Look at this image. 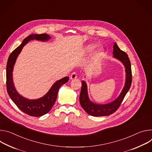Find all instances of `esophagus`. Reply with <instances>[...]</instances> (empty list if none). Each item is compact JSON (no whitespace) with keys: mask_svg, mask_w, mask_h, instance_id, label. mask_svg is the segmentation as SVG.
Here are the masks:
<instances>
[{"mask_svg":"<svg viewBox=\"0 0 152 152\" xmlns=\"http://www.w3.org/2000/svg\"><path fill=\"white\" fill-rule=\"evenodd\" d=\"M69 77H70V78H71V80L75 79V78L77 77V75L76 72H72V73L71 74V75L69 76Z\"/></svg>","mask_w":152,"mask_h":152,"instance_id":"obj_1","label":"esophagus"}]
</instances>
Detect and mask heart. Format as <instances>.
<instances>
[{"label":"heart","instance_id":"obj_1","mask_svg":"<svg viewBox=\"0 0 152 152\" xmlns=\"http://www.w3.org/2000/svg\"><path fill=\"white\" fill-rule=\"evenodd\" d=\"M95 47H96V45H91V49H93L95 48ZM101 54H102V50H98V51L96 52V55H95V57H98Z\"/></svg>","mask_w":152,"mask_h":152}]
</instances>
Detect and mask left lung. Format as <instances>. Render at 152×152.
<instances>
[{
	"mask_svg": "<svg viewBox=\"0 0 152 152\" xmlns=\"http://www.w3.org/2000/svg\"><path fill=\"white\" fill-rule=\"evenodd\" d=\"M113 55L114 58L122 62L125 67L126 74L124 86L118 97L112 102L105 104H99L92 102L89 99L88 94L87 85L85 81H82L81 89L79 98L80 103L83 109L90 115L94 116H108L116 112L119 108L124 98L131 86L132 79L131 64L127 54L121 50L117 44L115 43L113 45Z\"/></svg>",
	"mask_w": 152,
	"mask_h": 152,
	"instance_id": "8db88e82",
	"label": "left lung"
}]
</instances>
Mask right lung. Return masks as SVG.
<instances>
[{
	"mask_svg": "<svg viewBox=\"0 0 152 152\" xmlns=\"http://www.w3.org/2000/svg\"><path fill=\"white\" fill-rule=\"evenodd\" d=\"M50 37L46 34H31L26 37L21 45L14 49L9 56L7 64V89L8 94L12 102L18 107L26 114L39 117L48 113L54 106L59 88L69 80V77H66L57 81L50 88L49 91L42 97L36 99H29L20 95L16 91L12 80V71L15 60L20 53L23 47L31 40H37L42 42L47 41Z\"/></svg>",
	"mask_w": 152,
	"mask_h": 152,
	"instance_id": "1",
	"label": "right lung"
}]
</instances>
